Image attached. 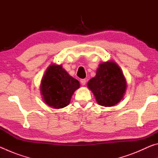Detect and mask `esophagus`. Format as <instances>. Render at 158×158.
Returning a JSON list of instances; mask_svg holds the SVG:
<instances>
[{
    "label": "esophagus",
    "instance_id": "34e87169",
    "mask_svg": "<svg viewBox=\"0 0 158 158\" xmlns=\"http://www.w3.org/2000/svg\"><path fill=\"white\" fill-rule=\"evenodd\" d=\"M80 82H81V84L82 85H85V83H86V80H85V79H81V81H80Z\"/></svg>",
    "mask_w": 158,
    "mask_h": 158
}]
</instances>
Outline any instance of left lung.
<instances>
[{
	"label": "left lung",
	"instance_id": "obj_1",
	"mask_svg": "<svg viewBox=\"0 0 158 158\" xmlns=\"http://www.w3.org/2000/svg\"><path fill=\"white\" fill-rule=\"evenodd\" d=\"M99 105L113 106L123 98L127 81L118 65L113 60L100 63L95 77L87 84Z\"/></svg>",
	"mask_w": 158,
	"mask_h": 158
}]
</instances>
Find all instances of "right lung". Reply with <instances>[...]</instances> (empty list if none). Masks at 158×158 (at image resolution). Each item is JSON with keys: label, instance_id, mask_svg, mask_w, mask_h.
Masks as SVG:
<instances>
[{"label": "right lung", "instance_id": "1", "mask_svg": "<svg viewBox=\"0 0 158 158\" xmlns=\"http://www.w3.org/2000/svg\"><path fill=\"white\" fill-rule=\"evenodd\" d=\"M79 87L78 80L69 75L62 65L51 64L41 80L40 93L44 103L50 107L62 109L69 105Z\"/></svg>", "mask_w": 158, "mask_h": 158}]
</instances>
